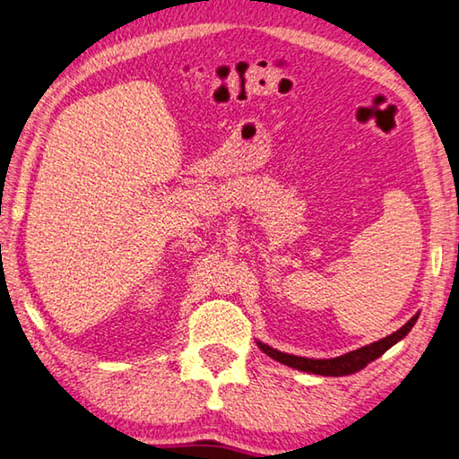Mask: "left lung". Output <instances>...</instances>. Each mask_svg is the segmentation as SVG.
<instances>
[{
    "label": "left lung",
    "instance_id": "left-lung-1",
    "mask_svg": "<svg viewBox=\"0 0 459 459\" xmlns=\"http://www.w3.org/2000/svg\"><path fill=\"white\" fill-rule=\"evenodd\" d=\"M416 321H418V312L410 318L406 325H403V327L397 329L395 333L383 337V340H378V342L364 345V348L351 350V351H348V354L337 356V358H304V356L285 354V351H279V350L271 348V345L263 343V342H256V345L264 351V354L271 356L277 362L285 364V367H291L296 370H304V373H310V375L343 377V375L358 373V370H362L364 367H367V364L377 360L378 356H383L385 351L391 348V345H395L397 342L403 340V337L410 333V329L414 327Z\"/></svg>",
    "mask_w": 459,
    "mask_h": 459
}]
</instances>
